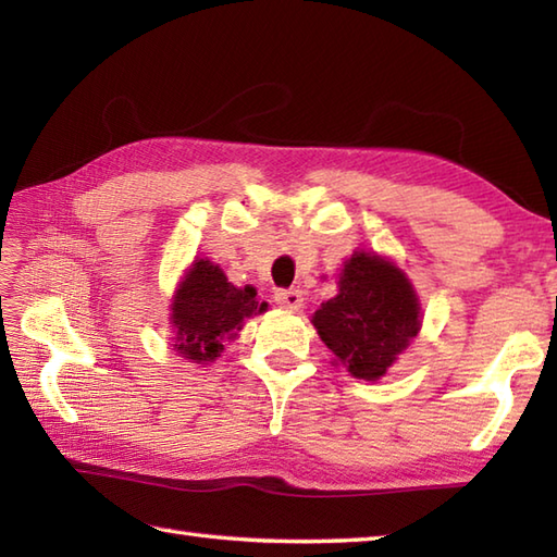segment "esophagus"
<instances>
[{
    "label": "esophagus",
    "mask_w": 557,
    "mask_h": 557,
    "mask_svg": "<svg viewBox=\"0 0 557 557\" xmlns=\"http://www.w3.org/2000/svg\"><path fill=\"white\" fill-rule=\"evenodd\" d=\"M275 301L282 306V309L299 311L304 306V294H301V289H280L275 294Z\"/></svg>",
    "instance_id": "obj_1"
}]
</instances>
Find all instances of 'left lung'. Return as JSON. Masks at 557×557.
<instances>
[{"mask_svg": "<svg viewBox=\"0 0 557 557\" xmlns=\"http://www.w3.org/2000/svg\"><path fill=\"white\" fill-rule=\"evenodd\" d=\"M337 287L311 323L354 377L377 381L419 335L417 292L393 260L366 251H354Z\"/></svg>", "mask_w": 557, "mask_h": 557, "instance_id": "8db88e82", "label": "left lung"}]
</instances>
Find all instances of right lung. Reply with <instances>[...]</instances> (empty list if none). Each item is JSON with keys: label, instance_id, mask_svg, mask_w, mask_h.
<instances>
[{"label": "right lung", "instance_id": "add662e5", "mask_svg": "<svg viewBox=\"0 0 557 557\" xmlns=\"http://www.w3.org/2000/svg\"><path fill=\"white\" fill-rule=\"evenodd\" d=\"M174 349L194 363L215 361L224 349L222 339H232L246 318L263 313L268 304L256 299V289L227 282L220 265L200 258L186 270L180 289L172 297Z\"/></svg>", "mask_w": 557, "mask_h": 557}]
</instances>
